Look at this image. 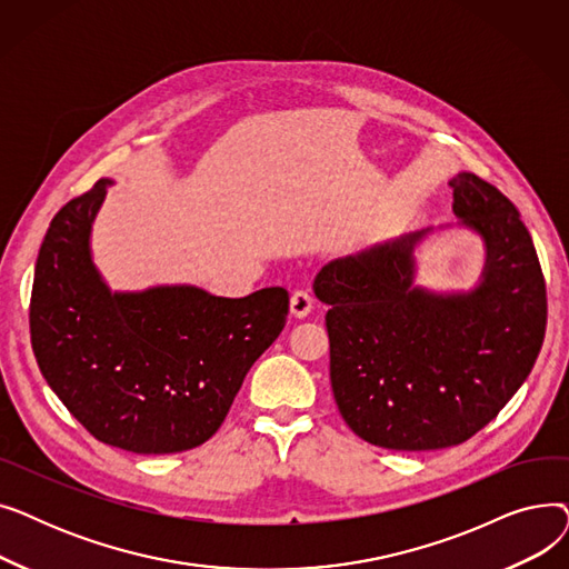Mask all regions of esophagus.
Listing matches in <instances>:
<instances>
[{"label":"esophagus","mask_w":569,"mask_h":569,"mask_svg":"<svg viewBox=\"0 0 569 569\" xmlns=\"http://www.w3.org/2000/svg\"><path fill=\"white\" fill-rule=\"evenodd\" d=\"M313 309V297L309 290H297L290 295V313L295 318H307Z\"/></svg>","instance_id":"esophagus-1"}]
</instances>
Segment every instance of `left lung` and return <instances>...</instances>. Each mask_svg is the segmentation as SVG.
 I'll return each mask as SVG.
<instances>
[{
    "label": "left lung",
    "instance_id": "8db88e82",
    "mask_svg": "<svg viewBox=\"0 0 569 569\" xmlns=\"http://www.w3.org/2000/svg\"><path fill=\"white\" fill-rule=\"evenodd\" d=\"M459 228L485 264L468 290L417 281L433 226L327 262L313 281L330 335V378L346 425L401 452L452 447L510 401L540 355L547 288L519 209L472 172L450 179Z\"/></svg>",
    "mask_w": 569,
    "mask_h": 569
}]
</instances>
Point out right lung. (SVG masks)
Segmentation results:
<instances>
[{
	"instance_id": "right-lung-1",
	"label": "right lung",
	"mask_w": 569,
	"mask_h": 569,
	"mask_svg": "<svg viewBox=\"0 0 569 569\" xmlns=\"http://www.w3.org/2000/svg\"><path fill=\"white\" fill-rule=\"evenodd\" d=\"M112 179L54 214L34 269L29 330L39 369L76 420L136 455L212 438L258 357L277 341L288 290L219 297L191 283L112 290L92 230Z\"/></svg>"
}]
</instances>
